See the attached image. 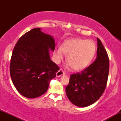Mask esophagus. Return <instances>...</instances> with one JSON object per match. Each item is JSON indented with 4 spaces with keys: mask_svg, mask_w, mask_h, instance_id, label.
<instances>
[{
    "mask_svg": "<svg viewBox=\"0 0 121 121\" xmlns=\"http://www.w3.org/2000/svg\"><path fill=\"white\" fill-rule=\"evenodd\" d=\"M65 72L62 70V69H60V70L56 73V76L57 77H60L61 76H62V74H64Z\"/></svg>",
    "mask_w": 121,
    "mask_h": 121,
    "instance_id": "1",
    "label": "esophagus"
}]
</instances>
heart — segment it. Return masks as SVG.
<instances>
[{
    "instance_id": "b5f03b06",
    "label": "heart",
    "mask_w": 121,
    "mask_h": 121,
    "mask_svg": "<svg viewBox=\"0 0 121 121\" xmlns=\"http://www.w3.org/2000/svg\"><path fill=\"white\" fill-rule=\"evenodd\" d=\"M96 46L93 41L82 39H70L64 41L60 48L53 52L55 61L59 64L66 55V61L73 70L78 71L86 68L93 59Z\"/></svg>"
}]
</instances>
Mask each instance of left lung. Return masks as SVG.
I'll return each instance as SVG.
<instances>
[{"label":"left lung","instance_id":"left-lung-1","mask_svg":"<svg viewBox=\"0 0 121 121\" xmlns=\"http://www.w3.org/2000/svg\"><path fill=\"white\" fill-rule=\"evenodd\" d=\"M97 58L81 73L70 76L65 89L68 99L79 107L94 104L106 88L109 72V59L101 40L97 38Z\"/></svg>","mask_w":121,"mask_h":121}]
</instances>
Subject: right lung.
<instances>
[{"mask_svg": "<svg viewBox=\"0 0 121 121\" xmlns=\"http://www.w3.org/2000/svg\"><path fill=\"white\" fill-rule=\"evenodd\" d=\"M55 48L53 37L40 28L32 29L18 40L11 59L10 75L22 95L36 98L47 91L50 81L60 69L50 58L49 49Z\"/></svg>", "mask_w": 121, "mask_h": 121, "instance_id": "obj_1", "label": "right lung"}]
</instances>
